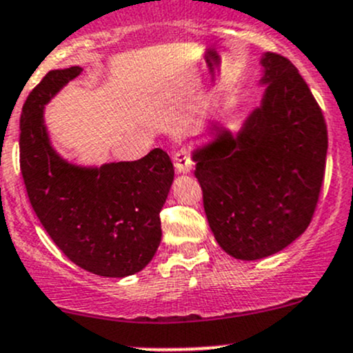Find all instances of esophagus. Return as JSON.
Segmentation results:
<instances>
[{"mask_svg": "<svg viewBox=\"0 0 353 353\" xmlns=\"http://www.w3.org/2000/svg\"><path fill=\"white\" fill-rule=\"evenodd\" d=\"M192 164H194V161H192L189 149H185V147H183V149H179L174 154V165H176L177 172H189V170L192 169Z\"/></svg>", "mask_w": 353, "mask_h": 353, "instance_id": "obj_1", "label": "esophagus"}]
</instances>
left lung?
Wrapping results in <instances>:
<instances>
[{
	"label": "left lung",
	"mask_w": 353,
	"mask_h": 353,
	"mask_svg": "<svg viewBox=\"0 0 353 353\" xmlns=\"http://www.w3.org/2000/svg\"><path fill=\"white\" fill-rule=\"evenodd\" d=\"M263 105L238 139L216 127L194 176L216 241L238 259L278 253L312 223L327 164V122L288 58L266 53Z\"/></svg>",
	"instance_id": "obj_1"
}]
</instances>
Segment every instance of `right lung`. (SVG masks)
<instances>
[{"label": "right lung", "mask_w": 353, "mask_h": 353, "mask_svg": "<svg viewBox=\"0 0 353 353\" xmlns=\"http://www.w3.org/2000/svg\"><path fill=\"white\" fill-rule=\"evenodd\" d=\"M80 72L52 70L30 92L19 119V169L33 211L70 261L100 276H129L161 243V209L174 168L162 149L100 169L75 168L53 152L43 105Z\"/></svg>", "instance_id": "obj_1"}]
</instances>
